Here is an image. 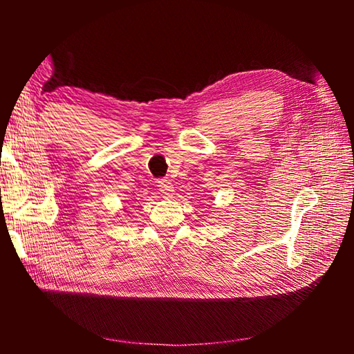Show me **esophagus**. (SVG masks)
Masks as SVG:
<instances>
[{
    "label": "esophagus",
    "mask_w": 354,
    "mask_h": 354,
    "mask_svg": "<svg viewBox=\"0 0 354 354\" xmlns=\"http://www.w3.org/2000/svg\"><path fill=\"white\" fill-rule=\"evenodd\" d=\"M158 189H160V192L164 194V196H171L173 194V184L167 178L158 179Z\"/></svg>",
    "instance_id": "obj_1"
}]
</instances>
